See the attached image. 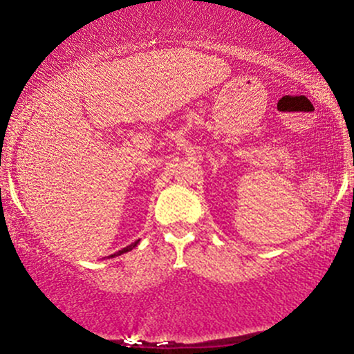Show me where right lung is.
Returning <instances> with one entry per match:
<instances>
[{
	"mask_svg": "<svg viewBox=\"0 0 354 354\" xmlns=\"http://www.w3.org/2000/svg\"><path fill=\"white\" fill-rule=\"evenodd\" d=\"M138 243H140V239H136L135 243H131V245L129 246H126V248H123V250H120V251H116L115 254H111V258H115V256H120V254H123V253H128V251H131L133 248L135 246H138Z\"/></svg>",
	"mask_w": 354,
	"mask_h": 354,
	"instance_id": "add662e5",
	"label": "right lung"
}]
</instances>
